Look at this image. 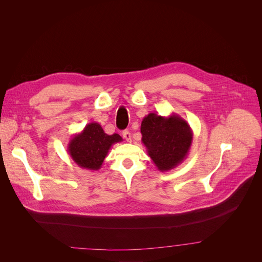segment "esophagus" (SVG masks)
<instances>
[{
    "instance_id": "obj_1",
    "label": "esophagus",
    "mask_w": 262,
    "mask_h": 262,
    "mask_svg": "<svg viewBox=\"0 0 262 262\" xmlns=\"http://www.w3.org/2000/svg\"><path fill=\"white\" fill-rule=\"evenodd\" d=\"M122 137L124 138V140H125L126 142H132V136H130V133H129L128 130H124V132L122 133Z\"/></svg>"
}]
</instances>
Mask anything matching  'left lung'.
Listing matches in <instances>:
<instances>
[{
    "mask_svg": "<svg viewBox=\"0 0 262 262\" xmlns=\"http://www.w3.org/2000/svg\"><path fill=\"white\" fill-rule=\"evenodd\" d=\"M142 143L158 170L174 169L188 157L193 142L189 123L172 113L164 117L155 113L145 116L141 123Z\"/></svg>",
    "mask_w": 262,
    "mask_h": 262,
    "instance_id": "obj_1",
    "label": "left lung"
}]
</instances>
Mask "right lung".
<instances>
[{
  "label": "right lung",
  "mask_w": 262,
  "mask_h": 262,
  "mask_svg": "<svg viewBox=\"0 0 262 262\" xmlns=\"http://www.w3.org/2000/svg\"><path fill=\"white\" fill-rule=\"evenodd\" d=\"M121 141L118 134L106 135L99 123L91 122L70 139L67 152L80 168L96 171L101 168L111 147Z\"/></svg>",
  "instance_id": "1"
}]
</instances>
